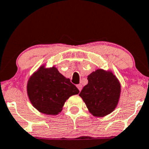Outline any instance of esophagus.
<instances>
[{"label": "esophagus", "instance_id": "34e87169", "mask_svg": "<svg viewBox=\"0 0 149 149\" xmlns=\"http://www.w3.org/2000/svg\"><path fill=\"white\" fill-rule=\"evenodd\" d=\"M77 87H78V89H79V91L80 92L82 89V85H81V84H79V85H77Z\"/></svg>", "mask_w": 149, "mask_h": 149}]
</instances>
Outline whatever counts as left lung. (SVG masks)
Returning a JSON list of instances; mask_svg holds the SVG:
<instances>
[{
    "mask_svg": "<svg viewBox=\"0 0 149 149\" xmlns=\"http://www.w3.org/2000/svg\"><path fill=\"white\" fill-rule=\"evenodd\" d=\"M88 84L79 94L91 114L104 116L117 106L121 85L111 71L97 69L87 76Z\"/></svg>",
    "mask_w": 149,
    "mask_h": 149,
    "instance_id": "1",
    "label": "left lung"
}]
</instances>
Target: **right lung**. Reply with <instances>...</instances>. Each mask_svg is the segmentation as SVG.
I'll return each instance as SVG.
<instances>
[{
	"label": "right lung",
	"instance_id": "add662e5",
	"mask_svg": "<svg viewBox=\"0 0 149 149\" xmlns=\"http://www.w3.org/2000/svg\"><path fill=\"white\" fill-rule=\"evenodd\" d=\"M27 93L37 110L48 115H56L68 98L78 94L79 90L56 67L45 68L43 65L28 80Z\"/></svg>",
	"mask_w": 149,
	"mask_h": 149
}]
</instances>
